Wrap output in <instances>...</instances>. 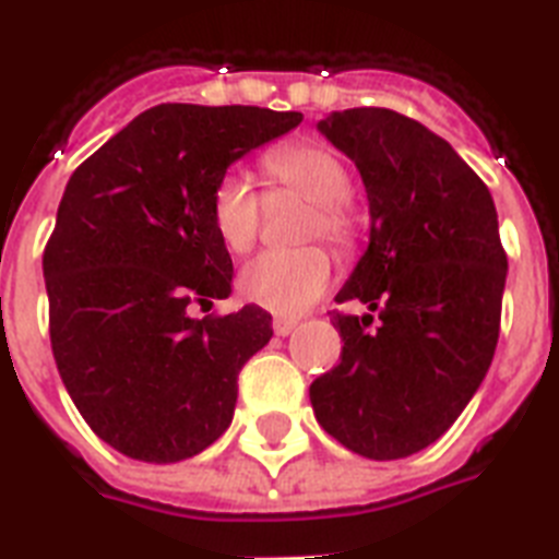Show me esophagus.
<instances>
[{
	"label": "esophagus",
	"mask_w": 559,
	"mask_h": 559,
	"mask_svg": "<svg viewBox=\"0 0 559 559\" xmlns=\"http://www.w3.org/2000/svg\"><path fill=\"white\" fill-rule=\"evenodd\" d=\"M298 326V321L295 319H275L272 321V330H275V335H289Z\"/></svg>",
	"instance_id": "1"
}]
</instances>
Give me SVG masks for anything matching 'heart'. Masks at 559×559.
Returning a JSON list of instances; mask_svg holds the SVG:
<instances>
[{
	"label": "heart",
	"instance_id": "1",
	"mask_svg": "<svg viewBox=\"0 0 559 559\" xmlns=\"http://www.w3.org/2000/svg\"><path fill=\"white\" fill-rule=\"evenodd\" d=\"M264 171L275 183L287 186L316 203V215L307 224V235H324L338 247L350 243L353 221L344 201L353 192L347 163L321 143H289L264 154ZM215 235L229 252H247L258 238V194L238 171L217 177L209 201ZM333 258L321 247L272 249L252 258L240 270L238 287L247 301L278 316H298L310 310L330 287Z\"/></svg>",
	"mask_w": 559,
	"mask_h": 559
}]
</instances>
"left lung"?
<instances>
[{
    "instance_id": "8db88e82",
    "label": "left lung",
    "mask_w": 559,
    "mask_h": 559,
    "mask_svg": "<svg viewBox=\"0 0 559 559\" xmlns=\"http://www.w3.org/2000/svg\"><path fill=\"white\" fill-rule=\"evenodd\" d=\"M319 131L365 180L370 243L335 301L370 312H333L342 361L310 384L312 411L358 456L402 460L451 428L491 367L508 272L497 209L448 140L399 111H333Z\"/></svg>"
}]
</instances>
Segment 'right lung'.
<instances>
[{
    "instance_id": "obj_1",
    "label": "right lung",
    "mask_w": 559,
    "mask_h": 559,
    "mask_svg": "<svg viewBox=\"0 0 559 559\" xmlns=\"http://www.w3.org/2000/svg\"><path fill=\"white\" fill-rule=\"evenodd\" d=\"M301 120L163 103L68 180L43 255L53 361L91 430L131 460H189L229 428L240 367L272 338V316L255 304L192 316L233 293L209 201L235 160Z\"/></svg>"
}]
</instances>
